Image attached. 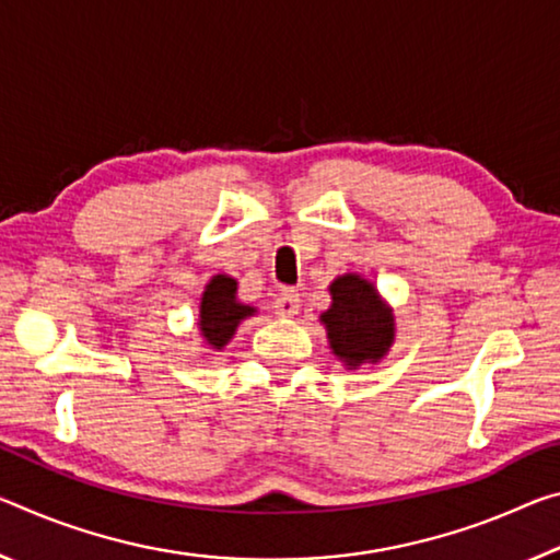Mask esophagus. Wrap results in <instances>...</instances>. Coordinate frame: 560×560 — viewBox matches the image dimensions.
<instances>
[{
	"label": "esophagus",
	"instance_id": "1",
	"mask_svg": "<svg viewBox=\"0 0 560 560\" xmlns=\"http://www.w3.org/2000/svg\"><path fill=\"white\" fill-rule=\"evenodd\" d=\"M299 304L301 299L294 289H283L281 294L273 301V308H277V314L281 318H294L299 314Z\"/></svg>",
	"mask_w": 560,
	"mask_h": 560
}]
</instances>
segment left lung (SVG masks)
<instances>
[{
    "label": "left lung",
    "instance_id": "1",
    "mask_svg": "<svg viewBox=\"0 0 560 560\" xmlns=\"http://www.w3.org/2000/svg\"><path fill=\"white\" fill-rule=\"evenodd\" d=\"M328 294L331 306L318 322L326 328L328 349L343 369L357 371L386 359L396 339V316L376 283L361 273H341L328 283Z\"/></svg>",
    "mask_w": 560,
    "mask_h": 560
}]
</instances>
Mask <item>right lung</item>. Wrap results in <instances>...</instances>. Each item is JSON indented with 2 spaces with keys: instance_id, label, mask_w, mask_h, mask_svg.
Segmentation results:
<instances>
[{
  "instance_id": "right-lung-1",
  "label": "right lung",
  "mask_w": 560,
  "mask_h": 560,
  "mask_svg": "<svg viewBox=\"0 0 560 560\" xmlns=\"http://www.w3.org/2000/svg\"><path fill=\"white\" fill-rule=\"evenodd\" d=\"M238 283L229 273L211 277L199 299L197 328L203 349L224 351V346L234 339L238 324L256 314V306L236 299Z\"/></svg>"
}]
</instances>
